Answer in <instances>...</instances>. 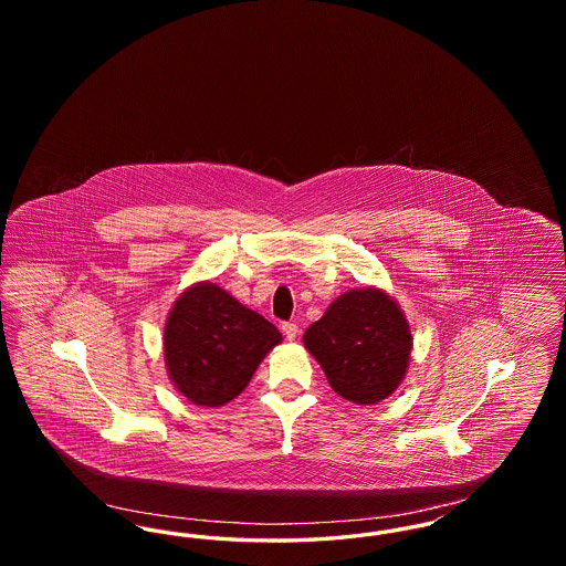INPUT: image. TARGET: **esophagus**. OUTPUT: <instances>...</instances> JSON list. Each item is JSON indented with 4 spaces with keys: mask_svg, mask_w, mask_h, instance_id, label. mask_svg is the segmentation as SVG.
Returning <instances> with one entry per match:
<instances>
[{
    "mask_svg": "<svg viewBox=\"0 0 566 566\" xmlns=\"http://www.w3.org/2000/svg\"><path fill=\"white\" fill-rule=\"evenodd\" d=\"M282 333L289 342H295L296 335H298V324L296 323H284L282 324Z\"/></svg>",
    "mask_w": 566,
    "mask_h": 566,
    "instance_id": "34e87169",
    "label": "esophagus"
}]
</instances>
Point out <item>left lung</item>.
Segmentation results:
<instances>
[{
  "mask_svg": "<svg viewBox=\"0 0 566 566\" xmlns=\"http://www.w3.org/2000/svg\"><path fill=\"white\" fill-rule=\"evenodd\" d=\"M331 388L356 405L390 397L403 381L411 331L399 303L376 286L337 296L303 335Z\"/></svg>",
  "mask_w": 566,
  "mask_h": 566,
  "instance_id": "left-lung-1",
  "label": "left lung"
}]
</instances>
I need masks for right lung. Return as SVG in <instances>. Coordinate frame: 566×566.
<instances>
[{"instance_id":"right-lung-1","label":"right lung","mask_w":566,"mask_h":566,"mask_svg":"<svg viewBox=\"0 0 566 566\" xmlns=\"http://www.w3.org/2000/svg\"><path fill=\"white\" fill-rule=\"evenodd\" d=\"M280 342L261 314L212 282H197L176 298L165 323L167 376L190 403L220 407L242 392Z\"/></svg>"}]
</instances>
